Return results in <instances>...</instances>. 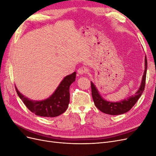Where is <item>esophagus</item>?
<instances>
[{
  "label": "esophagus",
  "instance_id": "esophagus-1",
  "mask_svg": "<svg viewBox=\"0 0 156 156\" xmlns=\"http://www.w3.org/2000/svg\"><path fill=\"white\" fill-rule=\"evenodd\" d=\"M77 72L80 75H83L87 73V69L84 68H79L77 70Z\"/></svg>",
  "mask_w": 156,
  "mask_h": 156
}]
</instances>
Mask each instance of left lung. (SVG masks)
<instances>
[{
  "label": "left lung",
  "mask_w": 156,
  "mask_h": 156,
  "mask_svg": "<svg viewBox=\"0 0 156 156\" xmlns=\"http://www.w3.org/2000/svg\"><path fill=\"white\" fill-rule=\"evenodd\" d=\"M146 69H147V59L145 57V70L143 77L142 83L139 90L133 96H131L125 100L119 102H109L103 100L99 94L95 85L91 82L92 96L96 107L101 112L111 115H118L124 114L129 111L138 101L145 88Z\"/></svg>",
  "instance_id": "obj_1"
}]
</instances>
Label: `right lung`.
Wrapping results in <instances>:
<instances>
[{
  "instance_id": "right-lung-1",
  "label": "right lung",
  "mask_w": 156,
  "mask_h": 156,
  "mask_svg": "<svg viewBox=\"0 0 156 156\" xmlns=\"http://www.w3.org/2000/svg\"><path fill=\"white\" fill-rule=\"evenodd\" d=\"M76 72L65 77L50 98L43 101H32L18 91L19 97L29 109L36 115L43 117H55L66 111L69 103V87L75 81Z\"/></svg>"
}]
</instances>
